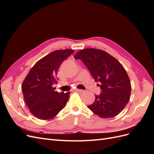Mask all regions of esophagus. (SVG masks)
<instances>
[{
	"label": "esophagus",
	"instance_id": "1",
	"mask_svg": "<svg viewBox=\"0 0 154 154\" xmlns=\"http://www.w3.org/2000/svg\"><path fill=\"white\" fill-rule=\"evenodd\" d=\"M76 91L78 92H84V91H83V90L78 89V88H77V89H76Z\"/></svg>",
	"mask_w": 154,
	"mask_h": 154
}]
</instances>
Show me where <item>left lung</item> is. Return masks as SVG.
<instances>
[{
  "instance_id": "left-lung-1",
  "label": "left lung",
  "mask_w": 154,
  "mask_h": 154,
  "mask_svg": "<svg viewBox=\"0 0 154 154\" xmlns=\"http://www.w3.org/2000/svg\"><path fill=\"white\" fill-rule=\"evenodd\" d=\"M83 62L99 82L101 93L95 94V101L87 106L102 118H110L119 114L129 101L131 84L127 71L118 60L104 51L87 48L74 56Z\"/></svg>"
}]
</instances>
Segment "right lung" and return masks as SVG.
Segmentation results:
<instances>
[{"instance_id": "1", "label": "right lung", "mask_w": 154, "mask_h": 154, "mask_svg": "<svg viewBox=\"0 0 154 154\" xmlns=\"http://www.w3.org/2000/svg\"><path fill=\"white\" fill-rule=\"evenodd\" d=\"M72 49L57 50L38 60L27 74L22 85V91L30 112L43 120L55 117L69 100L70 92L55 91L57 72L64 60Z\"/></svg>"}]
</instances>
